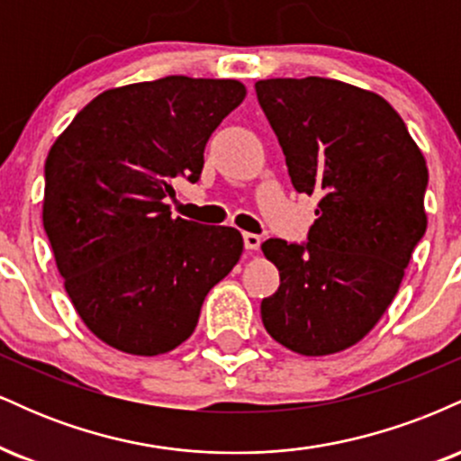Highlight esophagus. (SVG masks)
Masks as SVG:
<instances>
[{
    "label": "esophagus",
    "instance_id": "esophagus-1",
    "mask_svg": "<svg viewBox=\"0 0 461 461\" xmlns=\"http://www.w3.org/2000/svg\"><path fill=\"white\" fill-rule=\"evenodd\" d=\"M242 240H245L247 251H258V249H260V245H262V238L258 234H249V231L245 236H242Z\"/></svg>",
    "mask_w": 461,
    "mask_h": 461
}]
</instances>
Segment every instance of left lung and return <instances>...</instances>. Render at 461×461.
Here are the masks:
<instances>
[{
	"mask_svg": "<svg viewBox=\"0 0 461 461\" xmlns=\"http://www.w3.org/2000/svg\"><path fill=\"white\" fill-rule=\"evenodd\" d=\"M297 193L316 194L308 242L268 238L279 288L262 299L271 338L301 356L362 340L393 303L427 230V162L379 95L327 77L256 82Z\"/></svg>",
	"mask_w": 461,
	"mask_h": 461,
	"instance_id": "obj_1",
	"label": "left lung"
}]
</instances>
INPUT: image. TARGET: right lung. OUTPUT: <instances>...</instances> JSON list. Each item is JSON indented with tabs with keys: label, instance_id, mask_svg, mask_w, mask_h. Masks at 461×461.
<instances>
[{
	"label": "right lung",
	"instance_id": "right-lung-1",
	"mask_svg": "<svg viewBox=\"0 0 461 461\" xmlns=\"http://www.w3.org/2000/svg\"><path fill=\"white\" fill-rule=\"evenodd\" d=\"M238 79L168 76L110 88L45 162L43 225L73 308L99 340L160 356L188 340L205 294L242 256L234 227L173 219L212 131L245 99Z\"/></svg>",
	"mask_w": 461,
	"mask_h": 461
}]
</instances>
